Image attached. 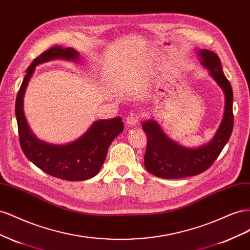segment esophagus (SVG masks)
I'll return each mask as SVG.
<instances>
[{"instance_id":"34e87169","label":"esophagus","mask_w":250,"mask_h":250,"mask_svg":"<svg viewBox=\"0 0 250 250\" xmlns=\"http://www.w3.org/2000/svg\"><path fill=\"white\" fill-rule=\"evenodd\" d=\"M139 121V115L137 113H131L129 116L126 117V125L130 126H134L138 124Z\"/></svg>"}]
</instances>
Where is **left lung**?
Returning a JSON list of instances; mask_svg holds the SVG:
<instances>
[{"instance_id": "8db88e82", "label": "left lung", "mask_w": 250, "mask_h": 250, "mask_svg": "<svg viewBox=\"0 0 250 250\" xmlns=\"http://www.w3.org/2000/svg\"><path fill=\"white\" fill-rule=\"evenodd\" d=\"M199 55L202 65L209 70L213 80L225 94V109L222 123L208 145L198 148H187L167 137L159 125L154 120L144 121L142 129L147 137L145 167L151 174L177 179L196 176L209 168L229 140L233 127V94L229 81L223 73L219 56L208 49H201Z\"/></svg>"}]
</instances>
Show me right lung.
Masks as SVG:
<instances>
[{
    "label": "right lung",
    "mask_w": 250,
    "mask_h": 250,
    "mask_svg": "<svg viewBox=\"0 0 250 250\" xmlns=\"http://www.w3.org/2000/svg\"><path fill=\"white\" fill-rule=\"evenodd\" d=\"M78 55L73 48L63 49L61 46L51 47L42 52L28 67L16 101L19 139L23 153L48 175L68 181L87 180L94 177L104 165L111 142L125 127L120 117L98 120L83 136L66 146L45 144L30 131L24 115L23 98L35 66L54 59L77 61Z\"/></svg>",
    "instance_id": "1"
}]
</instances>
